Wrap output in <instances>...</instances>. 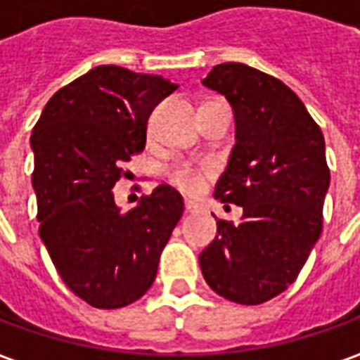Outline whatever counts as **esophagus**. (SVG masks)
<instances>
[{"label":"esophagus","mask_w":360,"mask_h":360,"mask_svg":"<svg viewBox=\"0 0 360 360\" xmlns=\"http://www.w3.org/2000/svg\"><path fill=\"white\" fill-rule=\"evenodd\" d=\"M195 203L193 201H185V213H195Z\"/></svg>","instance_id":"obj_1"}]
</instances>
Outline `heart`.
Here are the masks:
<instances>
[{"instance_id": "1", "label": "heart", "mask_w": 360, "mask_h": 360, "mask_svg": "<svg viewBox=\"0 0 360 360\" xmlns=\"http://www.w3.org/2000/svg\"><path fill=\"white\" fill-rule=\"evenodd\" d=\"M207 175L205 167H195L191 163H179L169 171V179L171 183L181 189L183 193H197L203 187V179Z\"/></svg>"}]
</instances>
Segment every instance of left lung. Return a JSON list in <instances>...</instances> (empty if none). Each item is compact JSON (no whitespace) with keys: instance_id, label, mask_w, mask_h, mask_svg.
Listing matches in <instances>:
<instances>
[{"instance_id":"1","label":"left lung","mask_w":360,"mask_h":360,"mask_svg":"<svg viewBox=\"0 0 360 360\" xmlns=\"http://www.w3.org/2000/svg\"><path fill=\"white\" fill-rule=\"evenodd\" d=\"M203 85L233 107L235 145L215 199L243 207V217L237 225L219 219L199 265L227 301L261 304L297 279L321 237L330 181L325 137L303 101L259 69L221 63Z\"/></svg>"}]
</instances>
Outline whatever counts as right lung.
Wrapping results in <instances>:
<instances>
[{"label": "right lung", "instance_id": "add662e5", "mask_svg": "<svg viewBox=\"0 0 360 360\" xmlns=\"http://www.w3.org/2000/svg\"><path fill=\"white\" fill-rule=\"evenodd\" d=\"M177 89L161 75L99 65L61 87L32 133L39 237L71 291L97 309H119L153 285L183 197L159 185L127 213L113 187L141 153L155 105Z\"/></svg>", "mask_w": 360, "mask_h": 360}]
</instances>
